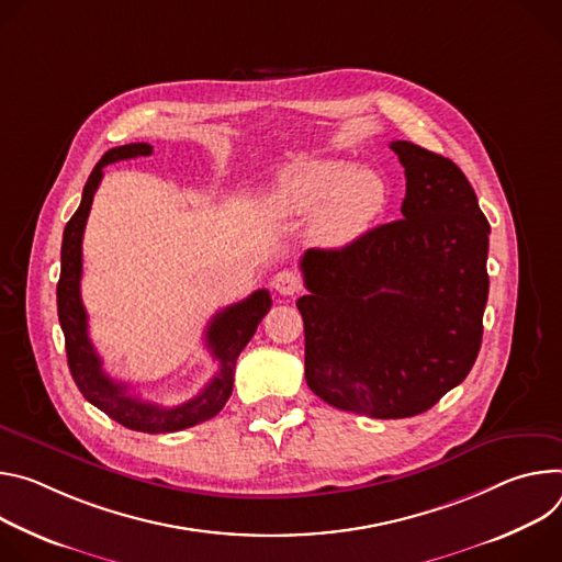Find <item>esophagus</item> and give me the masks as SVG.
<instances>
[{
    "label": "esophagus",
    "mask_w": 562,
    "mask_h": 562,
    "mask_svg": "<svg viewBox=\"0 0 562 562\" xmlns=\"http://www.w3.org/2000/svg\"><path fill=\"white\" fill-rule=\"evenodd\" d=\"M272 285L279 294L283 296H290V294H296L301 290V279L296 272L292 270H281L274 279H272Z\"/></svg>",
    "instance_id": "esophagus-1"
}]
</instances>
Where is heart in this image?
<instances>
[{"instance_id": "obj_1", "label": "heart", "mask_w": 562, "mask_h": 562, "mask_svg": "<svg viewBox=\"0 0 562 562\" xmlns=\"http://www.w3.org/2000/svg\"><path fill=\"white\" fill-rule=\"evenodd\" d=\"M386 196V182L375 169L317 158L281 171L270 194V212L277 218L315 214L313 238L326 247H344L384 212Z\"/></svg>"}]
</instances>
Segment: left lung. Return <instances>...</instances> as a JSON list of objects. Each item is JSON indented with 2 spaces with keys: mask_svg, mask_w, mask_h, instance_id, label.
<instances>
[{
  "mask_svg": "<svg viewBox=\"0 0 562 562\" xmlns=\"http://www.w3.org/2000/svg\"><path fill=\"white\" fill-rule=\"evenodd\" d=\"M400 221L339 249H307L296 301L305 382L326 404L413 417L464 382L482 344L488 221L462 169L408 140Z\"/></svg>",
  "mask_w": 562,
  "mask_h": 562,
  "instance_id": "8db88e82",
  "label": "left lung"
}]
</instances>
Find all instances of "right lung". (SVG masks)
Returning a JSON list of instances; mask_svg holds the SVG:
<instances>
[{"mask_svg": "<svg viewBox=\"0 0 562 562\" xmlns=\"http://www.w3.org/2000/svg\"><path fill=\"white\" fill-rule=\"evenodd\" d=\"M154 151L147 143H132L109 149L100 162L93 167L85 192L82 203L78 212L71 216V221L65 227V236H61V270L57 281V317L61 333H65L67 344V359L69 370L74 375V382L78 384L80 393L98 406L102 413H106L117 424L127 426L132 430L140 432H173L196 426L205 419H212L221 413L225 402L232 395L234 386V368L240 350L247 346L257 333L261 319L268 315L272 305L268 290H257L247 299L227 305L221 313L214 315L205 330V344L212 350V355L218 359V372L214 380L190 402L178 406H158L151 402H145L130 393L127 384L113 382L104 375L102 359L95 352L91 339H89V317L82 305L80 296V279H82V234L85 225L91 212L93 194L102 180V167L130 160L138 156H149Z\"/></svg>", "mask_w": 562, "mask_h": 562, "instance_id": "add662e5", "label": "right lung"}]
</instances>
